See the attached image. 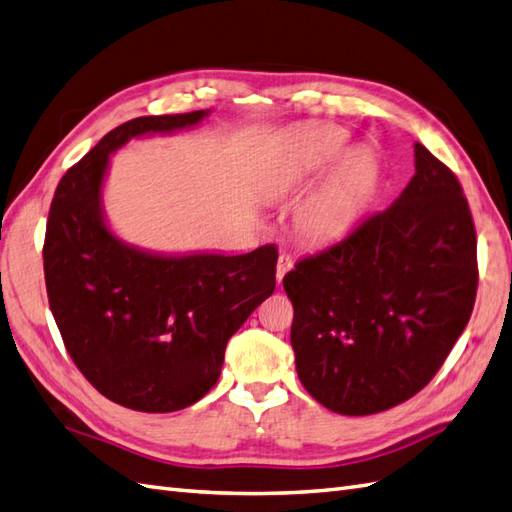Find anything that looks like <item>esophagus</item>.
I'll list each match as a JSON object with an SVG mask.
<instances>
[{
    "instance_id": "1",
    "label": "esophagus",
    "mask_w": 512,
    "mask_h": 512,
    "mask_svg": "<svg viewBox=\"0 0 512 512\" xmlns=\"http://www.w3.org/2000/svg\"><path fill=\"white\" fill-rule=\"evenodd\" d=\"M290 268H292V259L288 255H279V259H277V281L279 283L283 281L285 272H290Z\"/></svg>"
}]
</instances>
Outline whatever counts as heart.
Listing matches in <instances>:
<instances>
[{"mask_svg": "<svg viewBox=\"0 0 512 512\" xmlns=\"http://www.w3.org/2000/svg\"><path fill=\"white\" fill-rule=\"evenodd\" d=\"M344 152H347V133L338 126H325L310 137L305 163L307 168H323ZM375 178V161L364 152H351L331 174L323 192L301 211V231L316 242L336 240L358 216L362 200L371 192Z\"/></svg>", "mask_w": 512, "mask_h": 512, "instance_id": "obj_1", "label": "heart"}]
</instances>
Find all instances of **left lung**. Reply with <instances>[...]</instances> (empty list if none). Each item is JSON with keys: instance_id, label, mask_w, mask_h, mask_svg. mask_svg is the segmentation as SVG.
Masks as SVG:
<instances>
[{"instance_id": "8db88e82", "label": "left lung", "mask_w": 512, "mask_h": 512, "mask_svg": "<svg viewBox=\"0 0 512 512\" xmlns=\"http://www.w3.org/2000/svg\"><path fill=\"white\" fill-rule=\"evenodd\" d=\"M414 170L388 209L283 277L301 384L347 417L417 395L473 312L478 242L467 198L456 174L421 144Z\"/></svg>"}]
</instances>
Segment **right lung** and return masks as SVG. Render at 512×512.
Segmentation results:
<instances>
[{
  "instance_id": "add662e5",
  "label": "right lung",
  "mask_w": 512,
  "mask_h": 512,
  "mask_svg": "<svg viewBox=\"0 0 512 512\" xmlns=\"http://www.w3.org/2000/svg\"><path fill=\"white\" fill-rule=\"evenodd\" d=\"M211 111L135 117L56 187L43 244L50 310L71 360L106 399L176 412L216 386L229 338L275 292L277 248L244 255L152 253L106 224L111 154L130 139L198 126Z\"/></svg>"
}]
</instances>
